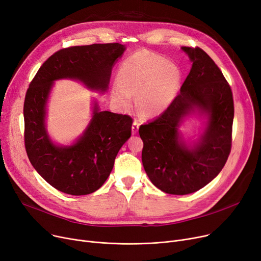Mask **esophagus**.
Listing matches in <instances>:
<instances>
[{"instance_id":"esophagus-1","label":"esophagus","mask_w":261,"mask_h":261,"mask_svg":"<svg viewBox=\"0 0 261 261\" xmlns=\"http://www.w3.org/2000/svg\"><path fill=\"white\" fill-rule=\"evenodd\" d=\"M139 128H140V122L138 120H134L133 121V125H132V134L138 133Z\"/></svg>"}]
</instances>
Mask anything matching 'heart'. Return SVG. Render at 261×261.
<instances>
[{"label": "heart", "instance_id": "b5f03b06", "mask_svg": "<svg viewBox=\"0 0 261 261\" xmlns=\"http://www.w3.org/2000/svg\"><path fill=\"white\" fill-rule=\"evenodd\" d=\"M181 85V72L174 63L147 49L135 51L120 65L113 96L129 109L133 94L136 103L147 116H156L170 106Z\"/></svg>", "mask_w": 261, "mask_h": 261}]
</instances>
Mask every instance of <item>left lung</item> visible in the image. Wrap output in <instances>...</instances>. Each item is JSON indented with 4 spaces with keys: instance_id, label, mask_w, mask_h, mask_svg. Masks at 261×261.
Returning <instances> with one entry per match:
<instances>
[{
    "instance_id": "8db88e82",
    "label": "left lung",
    "mask_w": 261,
    "mask_h": 261,
    "mask_svg": "<svg viewBox=\"0 0 261 261\" xmlns=\"http://www.w3.org/2000/svg\"><path fill=\"white\" fill-rule=\"evenodd\" d=\"M193 62L180 93L158 118L140 127L144 169L154 186L169 195H188L203 188L224 167L231 147L232 93L220 68L200 47H182ZM208 118L194 145L178 130L186 116Z\"/></svg>"
}]
</instances>
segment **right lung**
<instances>
[{
  "mask_svg": "<svg viewBox=\"0 0 261 261\" xmlns=\"http://www.w3.org/2000/svg\"><path fill=\"white\" fill-rule=\"evenodd\" d=\"M119 43L72 46L55 53L41 65L25 95L24 141L37 172L67 195L84 196L99 189L111 173L121 146L131 136L129 115L100 111L94 102L86 130L70 146L54 144L46 130V105L59 79H72L88 89L108 90L112 68L125 51Z\"/></svg>",
  "mask_w": 261,
  "mask_h": 261,
  "instance_id": "obj_1",
  "label": "right lung"
}]
</instances>
